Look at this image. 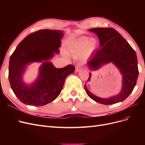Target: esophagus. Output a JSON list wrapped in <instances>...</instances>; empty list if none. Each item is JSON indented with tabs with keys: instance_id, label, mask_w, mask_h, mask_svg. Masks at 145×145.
I'll return each instance as SVG.
<instances>
[{
	"instance_id": "obj_1",
	"label": "esophagus",
	"mask_w": 145,
	"mask_h": 145,
	"mask_svg": "<svg viewBox=\"0 0 145 145\" xmlns=\"http://www.w3.org/2000/svg\"><path fill=\"white\" fill-rule=\"evenodd\" d=\"M82 69V66L80 63H78L76 67V72H79L80 70Z\"/></svg>"
}]
</instances>
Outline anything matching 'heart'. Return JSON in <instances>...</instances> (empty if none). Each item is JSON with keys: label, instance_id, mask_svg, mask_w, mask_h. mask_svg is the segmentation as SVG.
<instances>
[{"label": "heart", "instance_id": "1", "mask_svg": "<svg viewBox=\"0 0 145 145\" xmlns=\"http://www.w3.org/2000/svg\"><path fill=\"white\" fill-rule=\"evenodd\" d=\"M98 41L95 38L82 39L78 41L71 50V54L74 57L82 56L88 57L97 50Z\"/></svg>", "mask_w": 145, "mask_h": 145}]
</instances>
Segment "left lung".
<instances>
[{"label":"left lung","mask_w":145,"mask_h":145,"mask_svg":"<svg viewBox=\"0 0 145 145\" xmlns=\"http://www.w3.org/2000/svg\"><path fill=\"white\" fill-rule=\"evenodd\" d=\"M89 31L97 35L100 48L96 51L87 65L91 71H95L102 66L112 63L119 69L122 76L121 89L119 94L108 98L97 97L85 89L88 95L96 102L103 105H112L124 101L132 93L138 76L137 55L121 34L112 28H92ZM91 73L88 81L89 82Z\"/></svg>","instance_id":"left-lung-1"}]
</instances>
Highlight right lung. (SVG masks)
Masks as SVG:
<instances>
[{"label": "right lung", "instance_id": "add662e5", "mask_svg": "<svg viewBox=\"0 0 145 145\" xmlns=\"http://www.w3.org/2000/svg\"><path fill=\"white\" fill-rule=\"evenodd\" d=\"M63 35L60 30H39L26 37L11 56L8 78L12 90L21 102L31 106H43L60 94L66 77L75 70L72 65L56 68L50 62L59 53ZM34 62L42 64L37 79L27 84L23 80V74L27 66Z\"/></svg>", "mask_w": 145, "mask_h": 145}]
</instances>
